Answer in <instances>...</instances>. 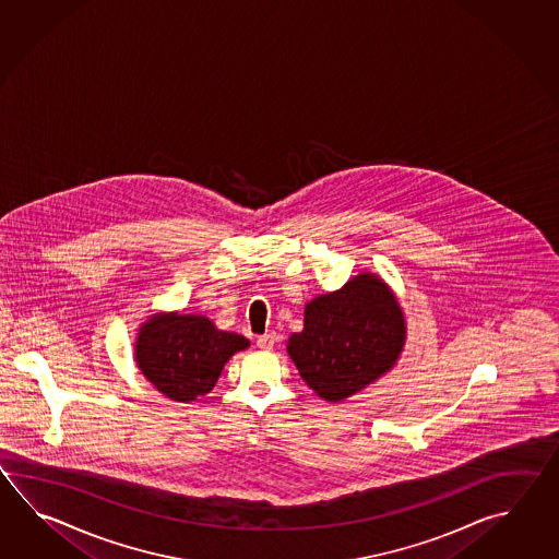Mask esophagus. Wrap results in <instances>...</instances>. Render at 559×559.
<instances>
[{"instance_id":"1","label":"esophagus","mask_w":559,"mask_h":559,"mask_svg":"<svg viewBox=\"0 0 559 559\" xmlns=\"http://www.w3.org/2000/svg\"><path fill=\"white\" fill-rule=\"evenodd\" d=\"M274 333H265V335H262V337H258V347H260V349H263V352H270V349H274Z\"/></svg>"}]
</instances>
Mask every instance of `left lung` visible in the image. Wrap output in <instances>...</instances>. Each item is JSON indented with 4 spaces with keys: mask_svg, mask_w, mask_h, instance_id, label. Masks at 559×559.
I'll use <instances>...</instances> for the list:
<instances>
[{
    "mask_svg": "<svg viewBox=\"0 0 559 559\" xmlns=\"http://www.w3.org/2000/svg\"><path fill=\"white\" fill-rule=\"evenodd\" d=\"M407 337L404 309L380 275L361 272L313 297L287 354L321 400L342 404L392 371Z\"/></svg>",
    "mask_w": 559,
    "mask_h": 559,
    "instance_id": "obj_1",
    "label": "left lung"
}]
</instances>
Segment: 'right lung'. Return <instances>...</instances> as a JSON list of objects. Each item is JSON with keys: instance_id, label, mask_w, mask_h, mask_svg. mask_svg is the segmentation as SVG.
Instances as JSON below:
<instances>
[{"instance_id": "right-lung-1", "label": "right lung", "mask_w": 559, "mask_h": 559, "mask_svg": "<svg viewBox=\"0 0 559 559\" xmlns=\"http://www.w3.org/2000/svg\"><path fill=\"white\" fill-rule=\"evenodd\" d=\"M248 347V337L217 330L205 316L159 311L140 325L133 357L157 392L190 404L212 392L229 357Z\"/></svg>"}]
</instances>
